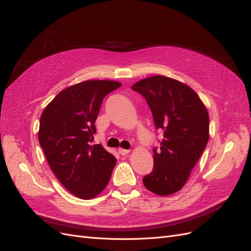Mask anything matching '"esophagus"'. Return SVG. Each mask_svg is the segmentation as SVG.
I'll list each match as a JSON object with an SVG mask.
<instances>
[{
  "mask_svg": "<svg viewBox=\"0 0 251 251\" xmlns=\"http://www.w3.org/2000/svg\"><path fill=\"white\" fill-rule=\"evenodd\" d=\"M129 152H130L129 149H123V148H120L119 149V153L121 155H126V154H128Z\"/></svg>",
  "mask_w": 251,
  "mask_h": 251,
  "instance_id": "esophagus-1",
  "label": "esophagus"
}]
</instances>
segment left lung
<instances>
[{"mask_svg":"<svg viewBox=\"0 0 251 251\" xmlns=\"http://www.w3.org/2000/svg\"><path fill=\"white\" fill-rule=\"evenodd\" d=\"M131 88L144 97L155 128L164 132L159 147L152 149V171L143 184L155 195H171L183 187L206 148L208 112L189 86L174 78L154 75Z\"/></svg>","mask_w":251,"mask_h":251,"instance_id":"8db88e82","label":"left lung"}]
</instances>
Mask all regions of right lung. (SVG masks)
I'll use <instances>...</instances> for the list:
<instances>
[{
  "label": "right lung",
  "mask_w": 251,
  "mask_h": 251,
  "mask_svg": "<svg viewBox=\"0 0 251 251\" xmlns=\"http://www.w3.org/2000/svg\"><path fill=\"white\" fill-rule=\"evenodd\" d=\"M121 84L85 81L62 90L40 120L39 142L55 176L75 197L88 200L108 184L117 160L101 144L91 145L103 99Z\"/></svg>",
  "instance_id": "add662e5"
}]
</instances>
